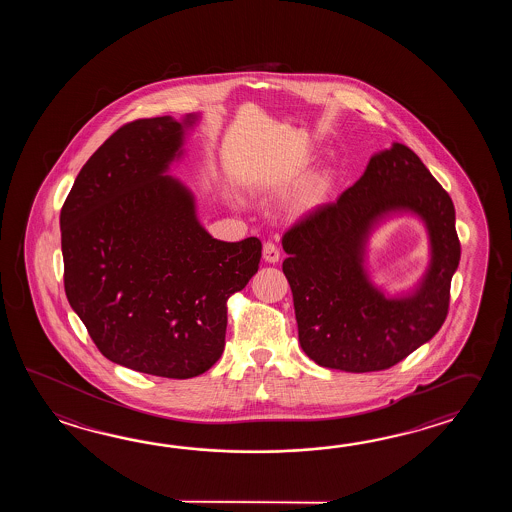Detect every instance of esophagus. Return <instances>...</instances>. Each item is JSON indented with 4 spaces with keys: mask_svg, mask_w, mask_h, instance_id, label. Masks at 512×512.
Returning a JSON list of instances; mask_svg holds the SVG:
<instances>
[{
    "mask_svg": "<svg viewBox=\"0 0 512 512\" xmlns=\"http://www.w3.org/2000/svg\"><path fill=\"white\" fill-rule=\"evenodd\" d=\"M263 260L267 261V263H276V261L280 260V249L271 241H267L263 245Z\"/></svg>",
    "mask_w": 512,
    "mask_h": 512,
    "instance_id": "obj_1",
    "label": "esophagus"
}]
</instances>
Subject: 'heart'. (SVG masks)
Returning a JSON list of instances; mask_svg holds the SVG:
<instances>
[{
	"mask_svg": "<svg viewBox=\"0 0 512 512\" xmlns=\"http://www.w3.org/2000/svg\"><path fill=\"white\" fill-rule=\"evenodd\" d=\"M329 186H331V177H329V175L318 177L315 185L311 186V190L296 201L294 210H296V212H304L307 208L313 207L316 201L326 194L327 190H329Z\"/></svg>",
	"mask_w": 512,
	"mask_h": 512,
	"instance_id": "b5f03b06",
	"label": "heart"
}]
</instances>
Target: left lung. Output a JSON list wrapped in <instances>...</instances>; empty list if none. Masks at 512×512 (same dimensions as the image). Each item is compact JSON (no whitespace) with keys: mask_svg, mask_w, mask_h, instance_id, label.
<instances>
[{"mask_svg":"<svg viewBox=\"0 0 512 512\" xmlns=\"http://www.w3.org/2000/svg\"><path fill=\"white\" fill-rule=\"evenodd\" d=\"M421 218L431 263L414 292L390 297L363 263L370 232L392 215ZM283 274L293 291L298 340L322 368L388 370L441 329L461 258L450 196L408 146L375 153L335 203L316 207L283 234Z\"/></svg>","mask_w":512,"mask_h":512,"instance_id":"obj_1","label":"left lung"}]
</instances>
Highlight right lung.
I'll return each instance as SVG.
<instances>
[{
  "instance_id": "right-lung-1",
  "label": "right lung",
  "mask_w": 512,
  "mask_h": 512,
  "mask_svg": "<svg viewBox=\"0 0 512 512\" xmlns=\"http://www.w3.org/2000/svg\"><path fill=\"white\" fill-rule=\"evenodd\" d=\"M199 115L133 120L89 157L60 212L64 287L106 359L166 379L210 370L227 300L258 272L261 241H221L194 194L164 175Z\"/></svg>"
}]
</instances>
